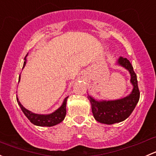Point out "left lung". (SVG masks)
Listing matches in <instances>:
<instances>
[{
  "label": "left lung",
  "instance_id": "left-lung-1",
  "mask_svg": "<svg viewBox=\"0 0 156 156\" xmlns=\"http://www.w3.org/2000/svg\"><path fill=\"white\" fill-rule=\"evenodd\" d=\"M115 64L127 69L130 73V83L133 86L130 94L123 98L114 100H97L89 94L87 97L94 119L100 123L106 125H113L125 121L130 115L140 99L136 75L130 61L127 58L120 56Z\"/></svg>",
  "mask_w": 156,
  "mask_h": 156
}]
</instances>
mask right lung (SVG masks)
Masks as SVG:
<instances>
[{
  "label": "right lung",
  "mask_w": 156,
  "mask_h": 156,
  "mask_svg": "<svg viewBox=\"0 0 156 156\" xmlns=\"http://www.w3.org/2000/svg\"><path fill=\"white\" fill-rule=\"evenodd\" d=\"M28 56L27 55L25 57L24 60V64H23V69H24V67L26 66V57ZM20 81V78H19V82ZM69 97H66L64 99L63 102H62V105L59 108H58L57 109L55 110L53 112L50 113V114H36V113L32 112L29 111L27 108H26L23 105L21 104V103L19 100L18 97L16 95V100L17 103H18L19 106L21 108L22 111L23 112V113L25 114V115L28 118V119L34 125H37V126H41V127H52L54 126V125H58L60 122H62L64 120L66 117V102L67 99Z\"/></svg>",
  "instance_id": "right-lung-1"
}]
</instances>
